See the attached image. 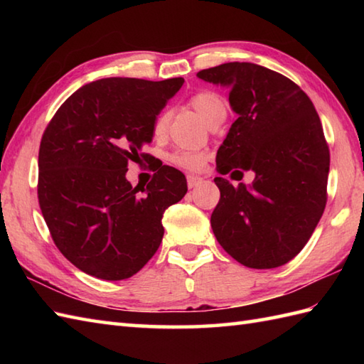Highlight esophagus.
Listing matches in <instances>:
<instances>
[{
	"label": "esophagus",
	"mask_w": 364,
	"mask_h": 364,
	"mask_svg": "<svg viewBox=\"0 0 364 364\" xmlns=\"http://www.w3.org/2000/svg\"><path fill=\"white\" fill-rule=\"evenodd\" d=\"M186 180H188V186H189V189H192V188L198 186V184L203 181V178H202V176H198V175H188Z\"/></svg>",
	"instance_id": "esophagus-1"
}]
</instances>
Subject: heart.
Wrapping results in <instances>:
<instances>
[{"instance_id": "b5f03b06", "label": "heart", "mask_w": 364, "mask_h": 364, "mask_svg": "<svg viewBox=\"0 0 364 364\" xmlns=\"http://www.w3.org/2000/svg\"><path fill=\"white\" fill-rule=\"evenodd\" d=\"M189 103L200 115H202V119L208 123V125H211V123H214L218 119L225 117L227 115L225 102H223V98L219 94H215L213 90L197 92V94L191 97ZM167 125H168V112L162 111L153 122V134L156 137H162L166 134ZM167 161L178 168L196 172V170H200L205 166V162L208 161V153L200 151V150L175 149L173 151H170L167 154Z\"/></svg>"}]
</instances>
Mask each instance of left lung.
<instances>
[{"mask_svg": "<svg viewBox=\"0 0 364 364\" xmlns=\"http://www.w3.org/2000/svg\"><path fill=\"white\" fill-rule=\"evenodd\" d=\"M197 76L227 86L237 114L215 158L219 173L255 172L250 188L214 178L220 191L214 236L247 267L283 266L304 249L326 210L330 150L319 115L296 82L266 67L228 63Z\"/></svg>", "mask_w": 364, "mask_h": 364, "instance_id": "obj_1", "label": "left lung"}]
</instances>
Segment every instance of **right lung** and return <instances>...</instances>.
Masks as SVG:
<instances>
[{
  "mask_svg": "<svg viewBox=\"0 0 364 364\" xmlns=\"http://www.w3.org/2000/svg\"><path fill=\"white\" fill-rule=\"evenodd\" d=\"M183 78H105L68 97L45 128L37 196L59 252L82 272L125 280L156 253L162 215L188 192L186 178L162 166L146 188L127 180L129 161L146 159L153 122Z\"/></svg>",
  "mask_w": 364,
  "mask_h": 364,
  "instance_id": "right-lung-1",
  "label": "right lung"
}]
</instances>
